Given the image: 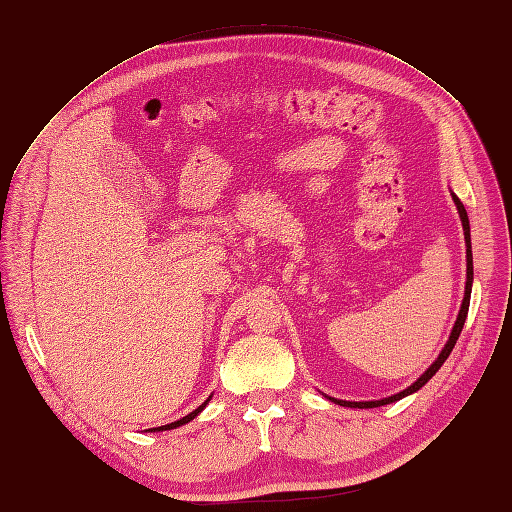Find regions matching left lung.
<instances>
[{"instance_id": "obj_1", "label": "left lung", "mask_w": 512, "mask_h": 512, "mask_svg": "<svg viewBox=\"0 0 512 512\" xmlns=\"http://www.w3.org/2000/svg\"><path fill=\"white\" fill-rule=\"evenodd\" d=\"M453 194V192H451ZM453 203L457 205V211H459V218H461V226H463V239H466V292H463V301H461V307H459V314H457V320H455V324H453V331H451V335H448V342L444 344V348H442V352L438 354V359L433 361L429 367H427V371H423V376L418 378L416 382H412L408 389H404V391H399V393H395V395H391V397H382V399H376V401H346V399H335V397H329V395H324L327 399H331L333 404H337V406H344V408H380V406H386V404H393V401H399V399H404V397H408V395H412V393H416L418 389H423V386L436 376V371L444 365V361L448 359V354L453 352V348H455V344H457V339H459V335H461V329H463V322H466V318H468V307H470V294H472V282H474V262H472V239H470V220H468V213H466V207L461 205V200L453 194Z\"/></svg>"}]
</instances>
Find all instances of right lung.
Segmentation results:
<instances>
[{
    "instance_id": "1",
    "label": "right lung",
    "mask_w": 512,
    "mask_h": 512,
    "mask_svg": "<svg viewBox=\"0 0 512 512\" xmlns=\"http://www.w3.org/2000/svg\"><path fill=\"white\" fill-rule=\"evenodd\" d=\"M211 397L213 395H209L207 397V401H205V404H200L194 412H190L188 416H183V418H179V421H175V423H168V425H162V427H153V429H147V431H168V429H177V427H181V425H185V423H190V421H194V418L200 414V412H203L205 410V406L209 404V401H211Z\"/></svg>"
}]
</instances>
